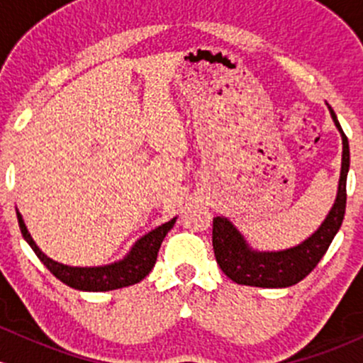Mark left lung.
Masks as SVG:
<instances>
[{"label": "left lung", "instance_id": "1", "mask_svg": "<svg viewBox=\"0 0 363 363\" xmlns=\"http://www.w3.org/2000/svg\"><path fill=\"white\" fill-rule=\"evenodd\" d=\"M331 118L340 129L343 140V158H341V176L335 206L331 208L324 223L306 242L297 247L280 252H254L244 242L242 235L227 218H213V251L220 269L239 285L262 286V289H283L291 286L309 274L318 266L320 257L328 251L336 232L343 223L347 208V174L350 169L348 138L341 129L335 111L329 107Z\"/></svg>", "mask_w": 363, "mask_h": 363}]
</instances>
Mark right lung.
<instances>
[{
    "mask_svg": "<svg viewBox=\"0 0 363 363\" xmlns=\"http://www.w3.org/2000/svg\"><path fill=\"white\" fill-rule=\"evenodd\" d=\"M16 218H18L20 230H22L23 239L27 240L28 245L34 249L40 261L44 262L45 268L51 272L57 280L66 283L68 286L77 290H86V291H107L123 289V286L135 285L143 280L147 274L152 272L155 266L158 249H160L162 240L167 235V232L174 227L176 218L170 222L160 225V227L152 230L150 234L141 237L131 252L124 257L123 261L114 262L109 266H101V268H72V266H65L61 262L52 261L45 254L37 247L34 240H32L30 234H28L27 227H25L22 215L16 211Z\"/></svg>",
    "mask_w": 363,
    "mask_h": 363,
    "instance_id": "right-lung-1",
    "label": "right lung"
}]
</instances>
